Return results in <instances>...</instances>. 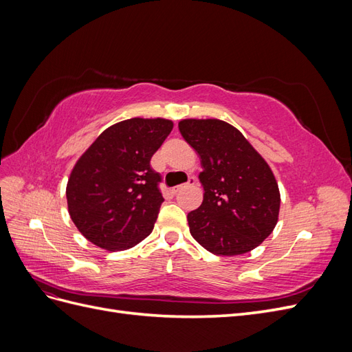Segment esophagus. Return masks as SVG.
I'll return each mask as SVG.
<instances>
[{"label":"esophagus","instance_id":"esophagus-1","mask_svg":"<svg viewBox=\"0 0 352 352\" xmlns=\"http://www.w3.org/2000/svg\"><path fill=\"white\" fill-rule=\"evenodd\" d=\"M197 184V179L194 177V176H189V179H188V184H185V185H180V186H176L175 189H173V192L176 194V192H179L180 189L182 188H185V186H194Z\"/></svg>","mask_w":352,"mask_h":352}]
</instances>
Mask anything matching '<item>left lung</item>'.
I'll use <instances>...</instances> for the list:
<instances>
[{
    "label": "left lung",
    "mask_w": 352,
    "mask_h": 352,
    "mask_svg": "<svg viewBox=\"0 0 352 352\" xmlns=\"http://www.w3.org/2000/svg\"><path fill=\"white\" fill-rule=\"evenodd\" d=\"M201 158L202 204L188 214L190 235L216 255L250 252L273 232L280 192L265 160L236 127L217 119L179 122Z\"/></svg>",
    "instance_id": "left-lung-1"
}]
</instances>
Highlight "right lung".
I'll return each mask as SVG.
<instances>
[{
	"instance_id": "1",
	"label": "right lung",
	"mask_w": 352,
	"mask_h": 352,
	"mask_svg": "<svg viewBox=\"0 0 352 352\" xmlns=\"http://www.w3.org/2000/svg\"><path fill=\"white\" fill-rule=\"evenodd\" d=\"M172 129V120L133 117L107 127L80 155L66 197L70 219L89 242L123 251L153 232L164 198L150 162Z\"/></svg>"
}]
</instances>
